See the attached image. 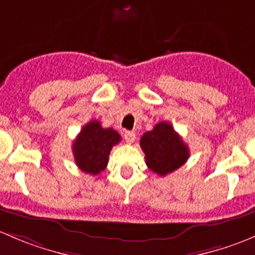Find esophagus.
<instances>
[{
    "instance_id": "1",
    "label": "esophagus",
    "mask_w": 255,
    "mask_h": 255,
    "mask_svg": "<svg viewBox=\"0 0 255 255\" xmlns=\"http://www.w3.org/2000/svg\"><path fill=\"white\" fill-rule=\"evenodd\" d=\"M124 138H125V141H127L128 143H132L133 141H135V138H136V135H135V132H132V131H125V133H124Z\"/></svg>"
}]
</instances>
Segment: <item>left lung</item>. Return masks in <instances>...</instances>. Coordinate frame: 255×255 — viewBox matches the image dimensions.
Listing matches in <instances>:
<instances>
[{
  "label": "left lung",
  "mask_w": 255,
  "mask_h": 255,
  "mask_svg": "<svg viewBox=\"0 0 255 255\" xmlns=\"http://www.w3.org/2000/svg\"><path fill=\"white\" fill-rule=\"evenodd\" d=\"M140 146L145 152L147 167L159 175L174 172L189 158L188 146L167 122L158 123L153 130L143 133Z\"/></svg>",
  "instance_id": "8db88e82"
}]
</instances>
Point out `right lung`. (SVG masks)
Segmentation results:
<instances>
[{
  "instance_id": "add662e5",
  "label": "right lung",
  "mask_w": 255,
  "mask_h": 255,
  "mask_svg": "<svg viewBox=\"0 0 255 255\" xmlns=\"http://www.w3.org/2000/svg\"><path fill=\"white\" fill-rule=\"evenodd\" d=\"M122 137L112 128H102L101 123L92 120L81 128L72 145L77 167L87 174L97 175L106 169L113 146Z\"/></svg>"
}]
</instances>
